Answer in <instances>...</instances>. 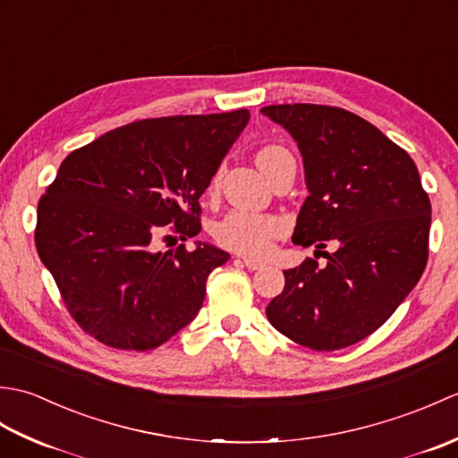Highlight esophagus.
Masks as SVG:
<instances>
[{
    "instance_id": "1",
    "label": "esophagus",
    "mask_w": 458,
    "mask_h": 458,
    "mask_svg": "<svg viewBox=\"0 0 458 458\" xmlns=\"http://www.w3.org/2000/svg\"><path fill=\"white\" fill-rule=\"evenodd\" d=\"M242 261H244V266H246L248 269H259V267H264V261H261V259H254V258H242Z\"/></svg>"
}]
</instances>
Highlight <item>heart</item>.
<instances>
[{"label": "heart", "mask_w": 458, "mask_h": 458, "mask_svg": "<svg viewBox=\"0 0 458 458\" xmlns=\"http://www.w3.org/2000/svg\"><path fill=\"white\" fill-rule=\"evenodd\" d=\"M284 151L285 149L279 145H267L258 151L256 161L259 165ZM284 220L271 216V214L234 210L216 226V238L222 246L240 251V254L259 256L269 250L271 242L284 234Z\"/></svg>", "instance_id": "b5f03b06"}]
</instances>
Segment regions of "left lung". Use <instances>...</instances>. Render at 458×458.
Instances as JSON below:
<instances>
[{
  "instance_id": "1",
  "label": "left lung",
  "mask_w": 458,
  "mask_h": 458,
  "mask_svg": "<svg viewBox=\"0 0 458 458\" xmlns=\"http://www.w3.org/2000/svg\"><path fill=\"white\" fill-rule=\"evenodd\" d=\"M261 114L287 130L303 157L309 197L293 242L325 248L285 269L266 309L281 335L313 350H338L382 327L417 285L429 254L431 202L400 145L360 115L333 106L279 104Z\"/></svg>"
}]
</instances>
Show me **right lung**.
<instances>
[{
  "mask_svg": "<svg viewBox=\"0 0 458 458\" xmlns=\"http://www.w3.org/2000/svg\"><path fill=\"white\" fill-rule=\"evenodd\" d=\"M248 122V110L141 120L61 163L38 200L35 244L90 336L141 352L199 315L210 271L230 254L207 242L161 254L155 238L199 234V199Z\"/></svg>",
  "mask_w": 458,
  "mask_h": 458,
  "instance_id": "obj_1",
  "label": "right lung"
}]
</instances>
